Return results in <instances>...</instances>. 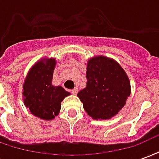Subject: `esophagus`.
Listing matches in <instances>:
<instances>
[{
	"instance_id": "obj_1",
	"label": "esophagus",
	"mask_w": 159,
	"mask_h": 159,
	"mask_svg": "<svg viewBox=\"0 0 159 159\" xmlns=\"http://www.w3.org/2000/svg\"><path fill=\"white\" fill-rule=\"evenodd\" d=\"M77 93H78V89H74L71 90V93L74 94V95H76Z\"/></svg>"
}]
</instances>
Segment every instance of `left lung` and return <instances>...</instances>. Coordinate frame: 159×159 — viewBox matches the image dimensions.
<instances>
[{"label":"left lung","mask_w":159,"mask_h":159,"mask_svg":"<svg viewBox=\"0 0 159 159\" xmlns=\"http://www.w3.org/2000/svg\"><path fill=\"white\" fill-rule=\"evenodd\" d=\"M87 86L77 93L83 108L94 120L116 116L130 96L129 76L113 59L102 55L90 58L87 63Z\"/></svg>","instance_id":"left-lung-1"}]
</instances>
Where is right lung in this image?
Listing matches in <instances>:
<instances>
[{
	"mask_svg": "<svg viewBox=\"0 0 159 159\" xmlns=\"http://www.w3.org/2000/svg\"><path fill=\"white\" fill-rule=\"evenodd\" d=\"M56 66L54 58H43L30 68L23 84V100L30 113L43 120L55 118L61 102L70 93L52 84Z\"/></svg>",
	"mask_w": 159,
	"mask_h": 159,
	"instance_id": "1",
	"label": "right lung"
}]
</instances>
